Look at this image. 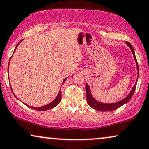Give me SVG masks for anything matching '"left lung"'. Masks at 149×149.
<instances>
[{"label": "left lung", "instance_id": "8db88e82", "mask_svg": "<svg viewBox=\"0 0 149 149\" xmlns=\"http://www.w3.org/2000/svg\"><path fill=\"white\" fill-rule=\"evenodd\" d=\"M127 45H128V47H130L131 51H132V54H133L134 60L136 61V64H137V74L139 75V67H138V63L137 59H136V56L135 54H134V49L132 47V45H130L128 42H126ZM136 86H137V82H136L135 85L134 86L133 88H132L131 92L129 93V95L127 96L125 98H124L122 100L119 101V102H117L116 103H111V104H104V103H101L97 102V100H95V99L93 97V96L91 95V93L90 91V88H89L88 85L86 84V100H87V102L89 104V106L91 107H92L93 109L97 110V111H113V110H115L116 109H118V107H120V106L123 105L124 104L127 103L132 98V95H133V93L135 91L136 88Z\"/></svg>", "mask_w": 149, "mask_h": 149}]
</instances>
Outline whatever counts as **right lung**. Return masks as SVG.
<instances>
[{"label":"right lung","mask_w":149,"mask_h":149,"mask_svg":"<svg viewBox=\"0 0 149 149\" xmlns=\"http://www.w3.org/2000/svg\"><path fill=\"white\" fill-rule=\"evenodd\" d=\"M22 40H22L20 42H19L18 43V45H17V47H16V48H17V46H18V45H19V44L22 41ZM16 48H15V49H16ZM9 63H10V61H9ZM8 67H9V65H8ZM66 79H65L64 81H63V83H64ZM10 88H11V86H10ZM13 94H14V93H13ZM15 97H16V96H15ZM61 91H60V92L58 93V94L57 97H56L55 99H54V100L52 101V102H51V103H49V104H47V105H45V106H42V107H34L29 106V105H27V104H26V105L29 107L31 108V109H36V110H37V111H46V110L51 109H52V108L55 107L56 106H57L58 104V103L61 102Z\"/></svg>","instance_id":"right-lung-1"}]
</instances>
